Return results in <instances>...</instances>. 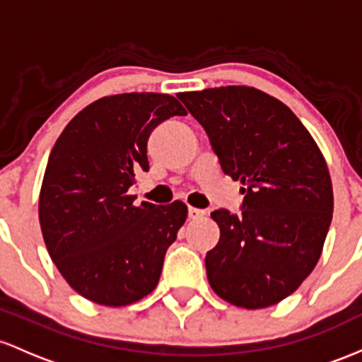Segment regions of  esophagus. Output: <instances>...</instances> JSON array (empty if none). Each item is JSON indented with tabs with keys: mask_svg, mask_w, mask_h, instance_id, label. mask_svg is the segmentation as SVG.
I'll return each mask as SVG.
<instances>
[{
	"mask_svg": "<svg viewBox=\"0 0 362 362\" xmlns=\"http://www.w3.org/2000/svg\"><path fill=\"white\" fill-rule=\"evenodd\" d=\"M205 214H206L205 210L194 209V206H189V210H188V217L192 218V221H198V218H202Z\"/></svg>",
	"mask_w": 362,
	"mask_h": 362,
	"instance_id": "34e87169",
	"label": "esophagus"
}]
</instances>
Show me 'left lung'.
<instances>
[{
	"instance_id": "left-lung-1",
	"label": "left lung",
	"mask_w": 362,
	"mask_h": 362,
	"mask_svg": "<svg viewBox=\"0 0 362 362\" xmlns=\"http://www.w3.org/2000/svg\"><path fill=\"white\" fill-rule=\"evenodd\" d=\"M224 174L241 181V215L215 210L217 246L205 257L215 294L245 310L274 306L311 274L334 212L322 150L299 117L246 85L181 92Z\"/></svg>"
}]
</instances>
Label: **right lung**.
<instances>
[{"mask_svg": "<svg viewBox=\"0 0 362 362\" xmlns=\"http://www.w3.org/2000/svg\"><path fill=\"white\" fill-rule=\"evenodd\" d=\"M185 115L169 93H116L83 107L56 140L40 186V230L59 274L88 301L128 306L157 287L188 206L135 205L128 189L148 170L152 129Z\"/></svg>", "mask_w": 362, "mask_h": 362, "instance_id": "right-lung-1", "label": "right lung"}]
</instances>
